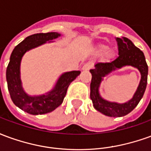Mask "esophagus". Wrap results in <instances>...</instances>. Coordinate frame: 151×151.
I'll list each match as a JSON object with an SVG mask.
<instances>
[{"label":"esophagus","instance_id":"esophagus-1","mask_svg":"<svg viewBox=\"0 0 151 151\" xmlns=\"http://www.w3.org/2000/svg\"><path fill=\"white\" fill-rule=\"evenodd\" d=\"M92 67V63L91 62H87L84 65L82 66V70H89Z\"/></svg>","mask_w":151,"mask_h":151}]
</instances>
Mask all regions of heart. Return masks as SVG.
I'll list each match as a JSON object with an SVG mask.
<instances>
[{
	"label": "heart",
	"mask_w": 151,
	"mask_h": 151,
	"mask_svg": "<svg viewBox=\"0 0 151 151\" xmlns=\"http://www.w3.org/2000/svg\"><path fill=\"white\" fill-rule=\"evenodd\" d=\"M108 47L107 46H102L99 47V53H101V54H104V53H107L108 52Z\"/></svg>",
	"instance_id": "b5f03b06"
}]
</instances>
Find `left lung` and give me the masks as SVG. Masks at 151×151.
<instances>
[{
    "label": "left lung",
    "mask_w": 151,
    "mask_h": 151,
    "mask_svg": "<svg viewBox=\"0 0 151 151\" xmlns=\"http://www.w3.org/2000/svg\"><path fill=\"white\" fill-rule=\"evenodd\" d=\"M119 56L111 62H99L95 65V69L90 71L92 74L91 82V99L97 111L108 116L120 117L126 116L133 111L139 104L146 91L147 84L148 65L142 51L137 47L133 42L127 38H116ZM125 65H132L139 69L142 78L136 93L133 99L125 104L120 105L111 103L103 100L98 94V87L101 78L109 72Z\"/></svg>",
    "instance_id": "8db88e82"
}]
</instances>
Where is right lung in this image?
Segmentation results:
<instances>
[{"label": "right lung", "mask_w": 151, "mask_h": 151, "mask_svg": "<svg viewBox=\"0 0 151 151\" xmlns=\"http://www.w3.org/2000/svg\"><path fill=\"white\" fill-rule=\"evenodd\" d=\"M60 35L56 32L31 35L18 44L12 52L6 69L9 92L14 104L27 113L42 115L51 112L58 108L63 103L69 84L81 73L80 71L63 73L54 89L47 95L31 97L23 91L20 80V62L22 56L28 50L56 39Z\"/></svg>", "instance_id": "right-lung-1"}]
</instances>
